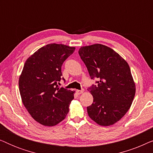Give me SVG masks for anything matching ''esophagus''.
I'll use <instances>...</instances> for the list:
<instances>
[{
  "mask_svg": "<svg viewBox=\"0 0 153 153\" xmlns=\"http://www.w3.org/2000/svg\"><path fill=\"white\" fill-rule=\"evenodd\" d=\"M76 92L77 93V94H79V95H80V94L83 93V90H76Z\"/></svg>",
  "mask_w": 153,
  "mask_h": 153,
  "instance_id": "esophagus-1",
  "label": "esophagus"
}]
</instances>
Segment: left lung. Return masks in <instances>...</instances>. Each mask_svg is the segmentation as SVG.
I'll return each mask as SVG.
<instances>
[{"instance_id":"8db88e82","label":"left lung","mask_w":153,"mask_h":153,"mask_svg":"<svg viewBox=\"0 0 153 153\" xmlns=\"http://www.w3.org/2000/svg\"><path fill=\"white\" fill-rule=\"evenodd\" d=\"M79 54L91 79L98 80L88 89L93 96L88 114L102 126L114 125L127 112L135 95L129 65L112 49L100 44L81 47Z\"/></svg>"}]
</instances>
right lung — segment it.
I'll return each instance as SVG.
<instances>
[{
    "label": "right lung",
    "instance_id": "right-lung-1",
    "mask_svg": "<svg viewBox=\"0 0 153 153\" xmlns=\"http://www.w3.org/2000/svg\"><path fill=\"white\" fill-rule=\"evenodd\" d=\"M75 47L49 44L39 49L25 62L19 80L23 104L33 118L45 126L64 120L74 99V91L60 88L61 67Z\"/></svg>",
    "mask_w": 153,
    "mask_h": 153
}]
</instances>
